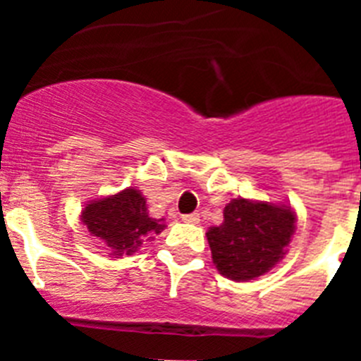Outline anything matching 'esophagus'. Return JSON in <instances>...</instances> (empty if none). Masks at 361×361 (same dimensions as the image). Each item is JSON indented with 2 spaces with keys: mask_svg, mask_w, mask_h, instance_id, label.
I'll use <instances>...</instances> for the list:
<instances>
[{
  "mask_svg": "<svg viewBox=\"0 0 361 361\" xmlns=\"http://www.w3.org/2000/svg\"><path fill=\"white\" fill-rule=\"evenodd\" d=\"M180 219H183L184 222H188V224H199L200 222L199 213H188V215H183Z\"/></svg>",
  "mask_w": 361,
  "mask_h": 361,
  "instance_id": "obj_1",
  "label": "esophagus"
}]
</instances>
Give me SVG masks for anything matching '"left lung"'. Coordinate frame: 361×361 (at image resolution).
<instances>
[{
  "label": "left lung",
  "mask_w": 361,
  "mask_h": 361,
  "mask_svg": "<svg viewBox=\"0 0 361 361\" xmlns=\"http://www.w3.org/2000/svg\"><path fill=\"white\" fill-rule=\"evenodd\" d=\"M295 222L288 206L233 199L222 226L206 233L220 275L244 282L267 273L286 255Z\"/></svg>",
  "instance_id": "obj_1"
}]
</instances>
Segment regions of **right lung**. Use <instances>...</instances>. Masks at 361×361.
Segmentation results:
<instances>
[{
	"label": "right lung",
	"instance_id": "1",
	"mask_svg": "<svg viewBox=\"0 0 361 361\" xmlns=\"http://www.w3.org/2000/svg\"><path fill=\"white\" fill-rule=\"evenodd\" d=\"M81 220L92 237L101 238L116 258L133 255L146 237L164 229L161 220L148 215L146 199L133 188L86 204Z\"/></svg>",
	"mask_w": 361,
	"mask_h": 361
}]
</instances>
